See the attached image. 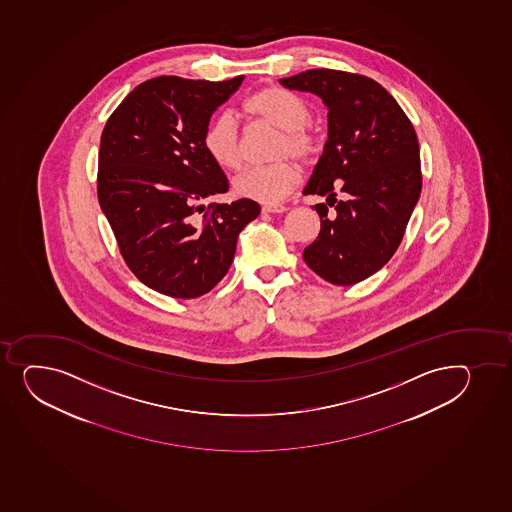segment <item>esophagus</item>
<instances>
[{"mask_svg":"<svg viewBox=\"0 0 512 512\" xmlns=\"http://www.w3.org/2000/svg\"><path fill=\"white\" fill-rule=\"evenodd\" d=\"M285 210V205L281 204L263 205V212H269V214H281V212H285Z\"/></svg>","mask_w":512,"mask_h":512,"instance_id":"esophagus-1","label":"esophagus"}]
</instances>
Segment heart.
<instances>
[{
  "label": "heart",
  "instance_id": "b5f03b06",
  "mask_svg": "<svg viewBox=\"0 0 512 512\" xmlns=\"http://www.w3.org/2000/svg\"><path fill=\"white\" fill-rule=\"evenodd\" d=\"M243 113L253 121L280 130L273 156L280 162L244 170L234 180V192L244 199L275 204L285 199L300 180L295 163L281 158H295L303 165L317 160L322 140L310 121V109L302 97L283 87H264L246 99ZM202 145L210 160L227 172H236L243 163L241 136L231 116H219L207 126Z\"/></svg>",
  "mask_w": 512,
  "mask_h": 512
}]
</instances>
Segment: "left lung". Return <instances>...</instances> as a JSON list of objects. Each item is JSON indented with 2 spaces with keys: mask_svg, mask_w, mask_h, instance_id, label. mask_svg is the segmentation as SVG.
<instances>
[{
  "mask_svg": "<svg viewBox=\"0 0 512 512\" xmlns=\"http://www.w3.org/2000/svg\"><path fill=\"white\" fill-rule=\"evenodd\" d=\"M280 84L313 92L329 108V140L303 192L327 204L315 205L320 232L303 259L332 285H356L393 258L420 199L415 128L371 77L310 69Z\"/></svg>",
  "mask_w": 512,
  "mask_h": 512,
  "instance_id": "1",
  "label": "left lung"
}]
</instances>
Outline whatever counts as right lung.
<instances>
[{
  "label": "right lung",
  "instance_id": "right-lung-1",
  "mask_svg": "<svg viewBox=\"0 0 512 512\" xmlns=\"http://www.w3.org/2000/svg\"><path fill=\"white\" fill-rule=\"evenodd\" d=\"M243 81L155 77L124 97L104 126L97 199L126 266L162 295L209 293L231 268L239 232L258 217L251 199L204 205L229 183L202 138Z\"/></svg>",
  "mask_w": 512,
  "mask_h": 512
}]
</instances>
